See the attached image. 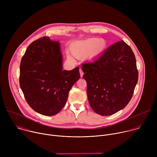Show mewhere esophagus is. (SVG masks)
Listing matches in <instances>:
<instances>
[{
	"mask_svg": "<svg viewBox=\"0 0 157 157\" xmlns=\"http://www.w3.org/2000/svg\"><path fill=\"white\" fill-rule=\"evenodd\" d=\"M79 73H80V75H81V77H82V76H83V75H84V73H83V71H82V70L80 68L79 69Z\"/></svg>",
	"mask_w": 157,
	"mask_h": 157,
	"instance_id": "34e87169",
	"label": "esophagus"
}]
</instances>
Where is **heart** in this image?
<instances>
[{
	"label": "heart",
	"mask_w": 157,
	"mask_h": 157,
	"mask_svg": "<svg viewBox=\"0 0 157 157\" xmlns=\"http://www.w3.org/2000/svg\"><path fill=\"white\" fill-rule=\"evenodd\" d=\"M106 48V42L102 38H91L79 40L73 43L71 46V52L76 58H95L104 52ZM68 58L73 60V58L68 54Z\"/></svg>",
	"instance_id": "obj_1"
}]
</instances>
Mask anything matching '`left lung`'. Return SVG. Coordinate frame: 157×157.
Segmentation results:
<instances>
[{"label":"left lung","instance_id":"1","mask_svg":"<svg viewBox=\"0 0 157 157\" xmlns=\"http://www.w3.org/2000/svg\"><path fill=\"white\" fill-rule=\"evenodd\" d=\"M88 101L96 113L113 115L130 102L138 81L136 59L123 40L110 46L97 59L82 64Z\"/></svg>","mask_w":157,"mask_h":157}]
</instances>
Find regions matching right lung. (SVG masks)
<instances>
[{
  "label": "right lung",
  "mask_w": 157,
  "mask_h": 157,
  "mask_svg": "<svg viewBox=\"0 0 157 157\" xmlns=\"http://www.w3.org/2000/svg\"><path fill=\"white\" fill-rule=\"evenodd\" d=\"M80 78L79 67L63 70L60 43L48 36L32 42L21 58L20 86L25 98L36 113L57 114L63 108L70 90Z\"/></svg>",
  "instance_id": "obj_1"
}]
</instances>
